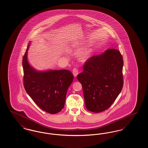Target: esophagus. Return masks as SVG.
Here are the masks:
<instances>
[{"label":"esophagus","instance_id":"34e87169","mask_svg":"<svg viewBox=\"0 0 148 148\" xmlns=\"http://www.w3.org/2000/svg\"><path fill=\"white\" fill-rule=\"evenodd\" d=\"M73 74L74 77H77L78 74V70L77 68H74L73 70Z\"/></svg>","mask_w":148,"mask_h":148}]
</instances>
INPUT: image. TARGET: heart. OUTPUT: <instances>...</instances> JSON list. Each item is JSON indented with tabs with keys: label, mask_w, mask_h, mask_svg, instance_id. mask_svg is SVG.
<instances>
[{
	"label": "heart",
	"mask_w": 148,
	"mask_h": 148,
	"mask_svg": "<svg viewBox=\"0 0 148 148\" xmlns=\"http://www.w3.org/2000/svg\"><path fill=\"white\" fill-rule=\"evenodd\" d=\"M88 40L87 39H84L82 40V43L83 44H86L88 43ZM92 52V49L91 48H88L86 50H85L84 52H83V53L82 54V58L84 59H87L89 58L91 55V54Z\"/></svg>",
	"instance_id": "1"
}]
</instances>
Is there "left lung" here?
I'll return each mask as SVG.
<instances>
[{
  "label": "left lung",
  "mask_w": 148,
  "mask_h": 148,
  "mask_svg": "<svg viewBox=\"0 0 148 148\" xmlns=\"http://www.w3.org/2000/svg\"><path fill=\"white\" fill-rule=\"evenodd\" d=\"M123 58L116 49H108L89 58L77 76L82 84L86 108L102 112L111 106L123 85Z\"/></svg>",
  "instance_id": "obj_1"
}]
</instances>
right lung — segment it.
Wrapping results in <instances>:
<instances>
[{"instance_id": "1", "label": "right lung", "mask_w": 148, "mask_h": 148, "mask_svg": "<svg viewBox=\"0 0 148 148\" xmlns=\"http://www.w3.org/2000/svg\"><path fill=\"white\" fill-rule=\"evenodd\" d=\"M29 43L23 59L24 85L26 91L42 110L51 114L60 112L64 106L67 90L73 75L66 69L38 71L27 59Z\"/></svg>"}]
</instances>
